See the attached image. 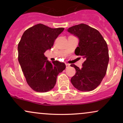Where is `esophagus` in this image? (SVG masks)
Listing matches in <instances>:
<instances>
[{"label":"esophagus","mask_w":123,"mask_h":123,"mask_svg":"<svg viewBox=\"0 0 123 123\" xmlns=\"http://www.w3.org/2000/svg\"><path fill=\"white\" fill-rule=\"evenodd\" d=\"M70 66V64L69 63H66V68H69Z\"/></svg>","instance_id":"34e87169"}]
</instances>
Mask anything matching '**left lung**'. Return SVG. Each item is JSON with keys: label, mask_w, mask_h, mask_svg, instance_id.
<instances>
[{"label": "left lung", "mask_w": 123, "mask_h": 123, "mask_svg": "<svg viewBox=\"0 0 123 123\" xmlns=\"http://www.w3.org/2000/svg\"><path fill=\"white\" fill-rule=\"evenodd\" d=\"M67 31L78 37L79 46L74 53L85 60L81 68L70 65L76 69L70 81L79 91H92L101 84L106 73L109 60L108 45L98 31L86 24L74 25Z\"/></svg>", "instance_id": "8db88e82"}]
</instances>
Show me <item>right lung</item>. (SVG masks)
<instances>
[{
  "label": "right lung",
  "mask_w": 123,
  "mask_h": 123,
  "mask_svg": "<svg viewBox=\"0 0 123 123\" xmlns=\"http://www.w3.org/2000/svg\"><path fill=\"white\" fill-rule=\"evenodd\" d=\"M63 30L39 24L25 31L18 43V61L28 85L36 92L51 90L58 74L66 68L64 63L58 61L51 63L44 55Z\"/></svg>",
  "instance_id": "1"
}]
</instances>
